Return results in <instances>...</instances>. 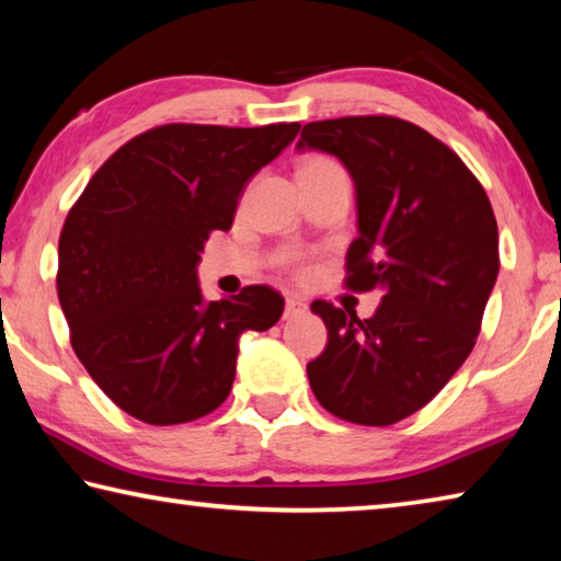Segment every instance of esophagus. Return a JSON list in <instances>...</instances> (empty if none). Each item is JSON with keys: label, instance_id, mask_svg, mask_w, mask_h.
<instances>
[{"label": "esophagus", "instance_id": "34e87169", "mask_svg": "<svg viewBox=\"0 0 561 561\" xmlns=\"http://www.w3.org/2000/svg\"><path fill=\"white\" fill-rule=\"evenodd\" d=\"M307 311V301L299 299V297H287V301H284V319H294L299 317Z\"/></svg>", "mask_w": 561, "mask_h": 561}]
</instances>
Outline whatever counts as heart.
<instances>
[{
    "instance_id": "obj_1",
    "label": "heart",
    "mask_w": 561,
    "mask_h": 561,
    "mask_svg": "<svg viewBox=\"0 0 561 561\" xmlns=\"http://www.w3.org/2000/svg\"><path fill=\"white\" fill-rule=\"evenodd\" d=\"M327 170H341V168H339V163H334V160L327 158V156H309V158L301 160L297 173L299 175H311V173H327ZM289 262H291V267L297 270L299 274H307L309 272L307 264H304L299 257H291Z\"/></svg>"
}]
</instances>
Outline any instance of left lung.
Returning a JSON list of instances; mask_svg holds the SVG:
<instances>
[{"label": "left lung", "instance_id": "obj_1", "mask_svg": "<svg viewBox=\"0 0 561 561\" xmlns=\"http://www.w3.org/2000/svg\"><path fill=\"white\" fill-rule=\"evenodd\" d=\"M297 148L336 156L356 187L358 237L346 287L381 289L371 319L314 301L329 341L307 376L341 421L393 425L433 401L465 364L500 272L497 222L453 150L393 116L307 123Z\"/></svg>", "mask_w": 561, "mask_h": 561}]
</instances>
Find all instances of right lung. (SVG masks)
<instances>
[{"label": "right lung", "mask_w": 561, "mask_h": 561, "mask_svg": "<svg viewBox=\"0 0 561 561\" xmlns=\"http://www.w3.org/2000/svg\"><path fill=\"white\" fill-rule=\"evenodd\" d=\"M168 123L121 146L89 180L59 237L56 289L71 346L121 411L150 425L213 413L244 331H267L282 294L252 284L205 301L197 262L230 230L244 185L299 133Z\"/></svg>", "instance_id": "add662e5"}]
</instances>
